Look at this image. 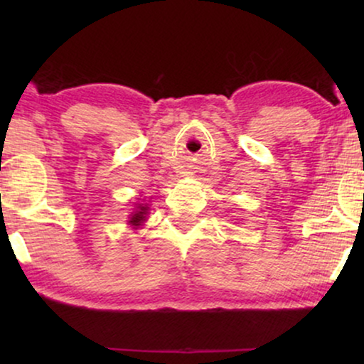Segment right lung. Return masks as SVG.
Returning <instances> with one entry per match:
<instances>
[{
  "instance_id": "right-lung-1",
  "label": "right lung",
  "mask_w": 364,
  "mask_h": 364,
  "mask_svg": "<svg viewBox=\"0 0 364 364\" xmlns=\"http://www.w3.org/2000/svg\"><path fill=\"white\" fill-rule=\"evenodd\" d=\"M147 210H149V207L147 205H144V203H139V207H137V210L136 212H132V215L129 217V225H132L134 228H137V227H141L144 222H146V215H147Z\"/></svg>"
}]
</instances>
